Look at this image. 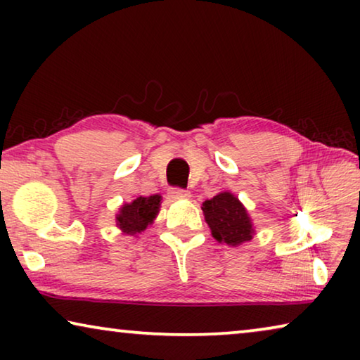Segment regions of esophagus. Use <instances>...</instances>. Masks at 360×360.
I'll return each mask as SVG.
<instances>
[{"label": "esophagus", "instance_id": "obj_1", "mask_svg": "<svg viewBox=\"0 0 360 360\" xmlns=\"http://www.w3.org/2000/svg\"><path fill=\"white\" fill-rule=\"evenodd\" d=\"M169 195H170V198H174V200H188L190 198V191L184 190V188H179V186H174V188H170Z\"/></svg>", "mask_w": 360, "mask_h": 360}]
</instances>
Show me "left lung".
<instances>
[{"label": "left lung", "mask_w": 360, "mask_h": 360, "mask_svg": "<svg viewBox=\"0 0 360 360\" xmlns=\"http://www.w3.org/2000/svg\"><path fill=\"white\" fill-rule=\"evenodd\" d=\"M201 210H203L211 234L219 243L240 245L252 239L254 229L248 211L229 191L206 200Z\"/></svg>", "instance_id": "left-lung-1"}]
</instances>
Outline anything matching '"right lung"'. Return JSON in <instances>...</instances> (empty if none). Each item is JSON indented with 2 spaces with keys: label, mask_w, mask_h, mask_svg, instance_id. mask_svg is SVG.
<instances>
[{
  "label": "right lung",
  "mask_w": 360,
  "mask_h": 360,
  "mask_svg": "<svg viewBox=\"0 0 360 360\" xmlns=\"http://www.w3.org/2000/svg\"><path fill=\"white\" fill-rule=\"evenodd\" d=\"M160 208V196H139L132 203L122 205V208L117 214L116 223L120 229L127 234H137L147 228V224L152 223Z\"/></svg>",
  "instance_id": "right-lung-1"
}]
</instances>
